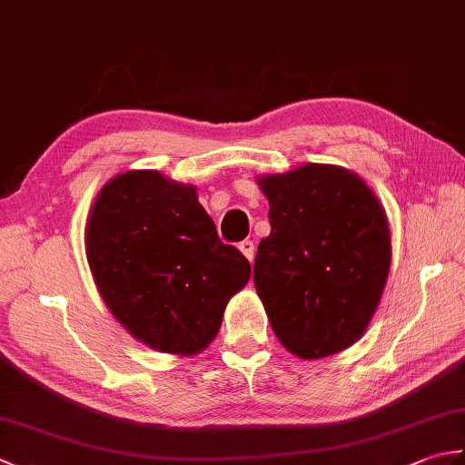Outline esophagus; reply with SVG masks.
Returning a JSON list of instances; mask_svg holds the SVG:
<instances>
[{"instance_id":"1","label":"esophagus","mask_w":465,"mask_h":465,"mask_svg":"<svg viewBox=\"0 0 465 465\" xmlns=\"http://www.w3.org/2000/svg\"><path fill=\"white\" fill-rule=\"evenodd\" d=\"M240 252L245 255V258H248V262H252L253 255H255V245H253V242H252V240H243V242L240 243Z\"/></svg>"}]
</instances>
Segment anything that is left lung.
I'll list each match as a JSON object with an SVG mask.
<instances>
[{
  "label": "left lung",
  "mask_w": 465,
  "mask_h": 465,
  "mask_svg": "<svg viewBox=\"0 0 465 465\" xmlns=\"http://www.w3.org/2000/svg\"><path fill=\"white\" fill-rule=\"evenodd\" d=\"M272 233L253 283L283 348L320 360L358 341L381 300L391 262L383 205L361 177L305 163L258 177Z\"/></svg>",
  "instance_id": "obj_1"
}]
</instances>
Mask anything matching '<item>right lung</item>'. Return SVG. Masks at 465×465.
<instances>
[{
  "instance_id": "right-lung-1",
  "label": "right lung",
  "mask_w": 465,
  "mask_h": 465,
  "mask_svg": "<svg viewBox=\"0 0 465 465\" xmlns=\"http://www.w3.org/2000/svg\"><path fill=\"white\" fill-rule=\"evenodd\" d=\"M85 253L107 308L137 341L195 355L220 331L250 262L217 238L193 185L155 170L112 177L85 225Z\"/></svg>"
}]
</instances>
